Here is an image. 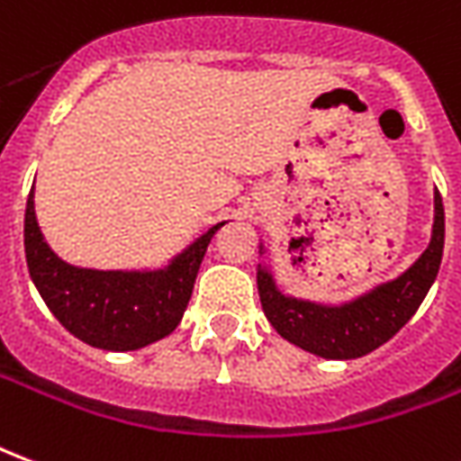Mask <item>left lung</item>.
Listing matches in <instances>:
<instances>
[{
  "label": "left lung",
  "mask_w": 461,
  "mask_h": 461,
  "mask_svg": "<svg viewBox=\"0 0 461 461\" xmlns=\"http://www.w3.org/2000/svg\"><path fill=\"white\" fill-rule=\"evenodd\" d=\"M442 250H445V205H442V195L437 191L432 243L417 258V263L397 280L384 283L348 305L328 308V305H315V303L280 295L270 273L263 266H258L260 305L270 325L285 340L303 350L320 355V357H330V360L362 357L397 335L400 328H404V322L417 312L420 303L437 277Z\"/></svg>",
  "instance_id": "left-lung-1"
}]
</instances>
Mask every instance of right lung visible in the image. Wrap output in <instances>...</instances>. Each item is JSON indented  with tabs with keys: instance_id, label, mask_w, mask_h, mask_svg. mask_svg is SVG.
I'll return each mask as SVG.
<instances>
[{
	"instance_id": "1",
	"label": "right lung",
	"mask_w": 461,
	"mask_h": 461,
	"mask_svg": "<svg viewBox=\"0 0 461 461\" xmlns=\"http://www.w3.org/2000/svg\"><path fill=\"white\" fill-rule=\"evenodd\" d=\"M221 225H213L158 273L86 270L59 260L44 243L32 185L24 211L29 276L47 308L74 338L101 350H139L171 335L181 322L205 248Z\"/></svg>"
}]
</instances>
